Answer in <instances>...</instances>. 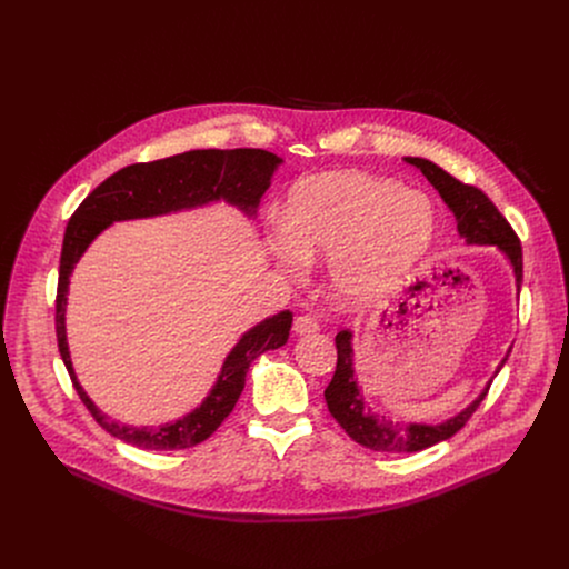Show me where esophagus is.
Wrapping results in <instances>:
<instances>
[{
    "label": "esophagus",
    "mask_w": 569,
    "mask_h": 569,
    "mask_svg": "<svg viewBox=\"0 0 569 569\" xmlns=\"http://www.w3.org/2000/svg\"><path fill=\"white\" fill-rule=\"evenodd\" d=\"M292 332H295L297 337H310V335L319 332V323H317V319H315V317L303 315V317H297V319H295V323H292Z\"/></svg>",
    "instance_id": "1"
}]
</instances>
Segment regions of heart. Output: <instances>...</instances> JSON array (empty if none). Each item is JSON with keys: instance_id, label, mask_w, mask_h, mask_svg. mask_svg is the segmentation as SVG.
Segmentation results:
<instances>
[{"instance_id": "heart-1", "label": "heart", "mask_w": 569, "mask_h": 569, "mask_svg": "<svg viewBox=\"0 0 569 569\" xmlns=\"http://www.w3.org/2000/svg\"><path fill=\"white\" fill-rule=\"evenodd\" d=\"M438 213L429 196L362 171L299 180L283 222L270 232V252L286 274L328 259L332 295L349 308H369L396 290L429 252Z\"/></svg>"}]
</instances>
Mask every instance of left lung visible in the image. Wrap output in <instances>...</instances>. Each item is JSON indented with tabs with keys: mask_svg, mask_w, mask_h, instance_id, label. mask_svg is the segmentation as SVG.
<instances>
[{
	"mask_svg": "<svg viewBox=\"0 0 569 569\" xmlns=\"http://www.w3.org/2000/svg\"><path fill=\"white\" fill-rule=\"evenodd\" d=\"M405 160L416 169H420L422 176L431 182V187L440 193V198L453 213L457 234L463 239L466 246L497 248L506 257L515 277L517 297H519L521 279H523L521 243L515 230L506 222V218L497 211V207L479 189L461 184L436 162L427 158H411V156ZM337 353H339L337 371L332 382L326 389L328 409L353 442H358L369 451H380V453H413L449 440L466 425V420L479 407V402L483 400L492 382L490 378L475 400H470L461 411H457L455 416L442 422H393V420H387L385 416L373 413L365 396L360 393L358 376L353 369V335L349 330H341L337 335ZM508 353L497 365L495 376L503 367Z\"/></svg>",
	"mask_w": 569,
	"mask_h": 569,
	"instance_id": "8db88e82",
	"label": "left lung"
}]
</instances>
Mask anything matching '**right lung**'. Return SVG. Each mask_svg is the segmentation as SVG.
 <instances>
[{"mask_svg": "<svg viewBox=\"0 0 569 569\" xmlns=\"http://www.w3.org/2000/svg\"><path fill=\"white\" fill-rule=\"evenodd\" d=\"M281 164L283 160L279 156L263 149H193L156 162L129 164L101 182L70 218L63 234L59 263L54 317L57 341L83 405L90 409L94 420L118 440L147 451H178L211 438L237 405L246 385V371L252 360L263 351L277 349L288 341L292 312L283 310L246 330L228 351L207 398L187 416L160 427L124 425L97 407V402L79 382L72 365L66 330V308L70 277L77 263L92 246V241L116 222L162 218L220 202L237 209L248 220H254L259 202Z\"/></svg>", "mask_w": 569, "mask_h": 569, "instance_id": "right-lung-1", "label": "right lung"}]
</instances>
